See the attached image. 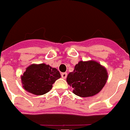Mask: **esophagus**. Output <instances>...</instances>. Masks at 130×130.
Instances as JSON below:
<instances>
[{
	"label": "esophagus",
	"mask_w": 130,
	"mask_h": 130,
	"mask_svg": "<svg viewBox=\"0 0 130 130\" xmlns=\"http://www.w3.org/2000/svg\"><path fill=\"white\" fill-rule=\"evenodd\" d=\"M61 76H62V78H64V79H65V78L67 77V73L66 72L62 73V74H61Z\"/></svg>",
	"instance_id": "esophagus-1"
}]
</instances>
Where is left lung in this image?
Segmentation results:
<instances>
[{"label": "left lung", "mask_w": 130, "mask_h": 130, "mask_svg": "<svg viewBox=\"0 0 130 130\" xmlns=\"http://www.w3.org/2000/svg\"><path fill=\"white\" fill-rule=\"evenodd\" d=\"M108 79L106 68L95 61H80L69 73L66 81L73 88L74 94L80 97H90L101 91Z\"/></svg>", "instance_id": "obj_1"}]
</instances>
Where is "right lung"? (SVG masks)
<instances>
[{
	"instance_id": "obj_1",
	"label": "right lung",
	"mask_w": 130,
	"mask_h": 130,
	"mask_svg": "<svg viewBox=\"0 0 130 130\" xmlns=\"http://www.w3.org/2000/svg\"><path fill=\"white\" fill-rule=\"evenodd\" d=\"M61 77L56 68L45 64H32L21 76L23 88L35 95H43L52 89V84Z\"/></svg>"
}]
</instances>
